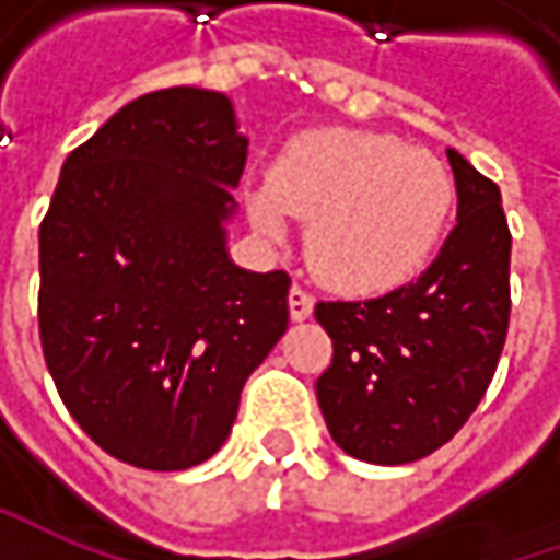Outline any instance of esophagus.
<instances>
[{
  "label": "esophagus",
  "instance_id": "esophagus-1",
  "mask_svg": "<svg viewBox=\"0 0 560 560\" xmlns=\"http://www.w3.org/2000/svg\"><path fill=\"white\" fill-rule=\"evenodd\" d=\"M314 312V299L302 287L290 290V317L292 320H308Z\"/></svg>",
  "mask_w": 560,
  "mask_h": 560
}]
</instances>
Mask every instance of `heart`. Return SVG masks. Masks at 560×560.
Here are the masks:
<instances>
[{
	"instance_id": "b5f03b06",
	"label": "heart",
	"mask_w": 560,
	"mask_h": 560,
	"mask_svg": "<svg viewBox=\"0 0 560 560\" xmlns=\"http://www.w3.org/2000/svg\"><path fill=\"white\" fill-rule=\"evenodd\" d=\"M455 205L448 167L427 149L386 133L314 130L248 189L252 226L270 240L308 221L305 248L339 292L374 295L408 283L440 246Z\"/></svg>"
}]
</instances>
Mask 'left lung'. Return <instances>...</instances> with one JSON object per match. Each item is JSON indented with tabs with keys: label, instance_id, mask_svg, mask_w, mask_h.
<instances>
[{
	"label": "left lung",
	"instance_id": "left-lung-1",
	"mask_svg": "<svg viewBox=\"0 0 560 560\" xmlns=\"http://www.w3.org/2000/svg\"><path fill=\"white\" fill-rule=\"evenodd\" d=\"M458 221L415 283L368 302H317L334 364L317 405L334 442L358 462L411 464L452 440L480 405L508 334V233L502 192L445 149Z\"/></svg>",
	"mask_w": 560,
	"mask_h": 560
}]
</instances>
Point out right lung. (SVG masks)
Here are the masks:
<instances>
[{"mask_svg": "<svg viewBox=\"0 0 560 560\" xmlns=\"http://www.w3.org/2000/svg\"><path fill=\"white\" fill-rule=\"evenodd\" d=\"M246 149L224 93L174 86L127 102L61 164L39 226L43 355L71 418L124 464L211 458L287 334L290 277L226 248Z\"/></svg>", "mask_w": 560, "mask_h": 560, "instance_id": "1", "label": "right lung"}]
</instances>
